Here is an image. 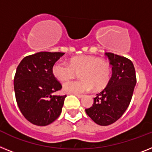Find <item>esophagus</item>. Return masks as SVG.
I'll use <instances>...</instances> for the list:
<instances>
[{"label":"esophagus","mask_w":152,"mask_h":152,"mask_svg":"<svg viewBox=\"0 0 152 152\" xmlns=\"http://www.w3.org/2000/svg\"><path fill=\"white\" fill-rule=\"evenodd\" d=\"M75 95H76V96H77V97H78V98H82L83 96V95H81V94H75Z\"/></svg>","instance_id":"1"}]
</instances>
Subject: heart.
Instances as JSON below:
<instances>
[{"label": "heart", "mask_w": 152, "mask_h": 152, "mask_svg": "<svg viewBox=\"0 0 152 152\" xmlns=\"http://www.w3.org/2000/svg\"><path fill=\"white\" fill-rule=\"evenodd\" d=\"M78 72L80 79L63 84V90L69 94H83L94 90H101L109 83L111 67L104 58L94 56H79L70 58L69 62L58 60L52 66V73L61 82L72 79Z\"/></svg>", "instance_id": "1"}]
</instances>
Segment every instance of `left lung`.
Returning <instances> with one entry per match:
<instances>
[{
    "label": "left lung",
    "mask_w": 152,
    "mask_h": 152,
    "mask_svg": "<svg viewBox=\"0 0 152 152\" xmlns=\"http://www.w3.org/2000/svg\"><path fill=\"white\" fill-rule=\"evenodd\" d=\"M105 55L112 65V76L104 90L98 94L86 113L96 124L107 126L121 117L128 107L137 83L133 62L111 52Z\"/></svg>",
    "instance_id": "1"
}]
</instances>
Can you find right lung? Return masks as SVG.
<instances>
[{
    "mask_svg": "<svg viewBox=\"0 0 152 152\" xmlns=\"http://www.w3.org/2000/svg\"><path fill=\"white\" fill-rule=\"evenodd\" d=\"M63 52H40L23 58L18 66L14 89L18 106L29 122L46 126L60 115L66 95H54L62 85L52 73V66Z\"/></svg>",
    "mask_w": 152,
    "mask_h": 152,
    "instance_id": "1",
    "label": "right lung"
}]
</instances>
